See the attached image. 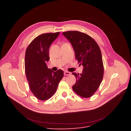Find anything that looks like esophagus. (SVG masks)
<instances>
[{
  "instance_id": "obj_1",
  "label": "esophagus",
  "mask_w": 131,
  "mask_h": 131,
  "mask_svg": "<svg viewBox=\"0 0 131 131\" xmlns=\"http://www.w3.org/2000/svg\"><path fill=\"white\" fill-rule=\"evenodd\" d=\"M64 74L65 76H68V75H70V74L71 73H70V72H69L65 71L64 73Z\"/></svg>"
}]
</instances>
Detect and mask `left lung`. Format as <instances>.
Masks as SVG:
<instances>
[{"label":"left lung","instance_id":"1","mask_svg":"<svg viewBox=\"0 0 131 131\" xmlns=\"http://www.w3.org/2000/svg\"><path fill=\"white\" fill-rule=\"evenodd\" d=\"M62 34L71 44L76 59L83 66V72H73L76 82L72 88L79 96L88 98L99 88L103 78L104 66L100 48L91 37L78 31H67Z\"/></svg>","mask_w":131,"mask_h":131}]
</instances>
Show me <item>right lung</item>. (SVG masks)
Instances as JSON below:
<instances>
[{
  "label": "right lung",
  "mask_w": 131,
  "mask_h": 131,
  "mask_svg": "<svg viewBox=\"0 0 131 131\" xmlns=\"http://www.w3.org/2000/svg\"><path fill=\"white\" fill-rule=\"evenodd\" d=\"M60 32L46 33L35 38L26 49L25 69L29 88L38 99L46 101L53 96L64 76L62 69L53 71L48 68L49 49Z\"/></svg>",
  "instance_id": "right-lung-1"
}]
</instances>
